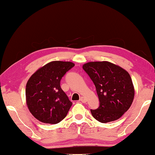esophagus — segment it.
I'll list each match as a JSON object with an SVG mask.
<instances>
[{
    "label": "esophagus",
    "mask_w": 155,
    "mask_h": 155,
    "mask_svg": "<svg viewBox=\"0 0 155 155\" xmlns=\"http://www.w3.org/2000/svg\"><path fill=\"white\" fill-rule=\"evenodd\" d=\"M80 101H82V103H86V99L85 98V97H82L80 98Z\"/></svg>",
    "instance_id": "esophagus-1"
}]
</instances>
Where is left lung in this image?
Masks as SVG:
<instances>
[{"label": "left lung", "mask_w": 155, "mask_h": 155, "mask_svg": "<svg viewBox=\"0 0 155 155\" xmlns=\"http://www.w3.org/2000/svg\"><path fill=\"white\" fill-rule=\"evenodd\" d=\"M82 67L95 86L100 102L97 109L91 110L92 115L102 123L118 120L129 109L134 99L129 73L108 61L89 62Z\"/></svg>", "instance_id": "obj_1"}]
</instances>
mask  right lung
<instances>
[{
  "label": "right lung",
  "instance_id": "add662e5",
  "mask_svg": "<svg viewBox=\"0 0 155 155\" xmlns=\"http://www.w3.org/2000/svg\"><path fill=\"white\" fill-rule=\"evenodd\" d=\"M75 66L71 62L51 61L37 70L26 86V101L30 112L43 123L57 124L65 118L72 102L62 90L61 80Z\"/></svg>",
  "mask_w": 155,
  "mask_h": 155
}]
</instances>
